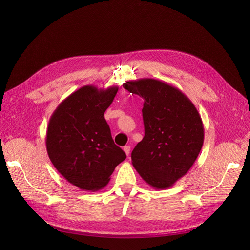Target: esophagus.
I'll return each instance as SVG.
<instances>
[{"label":"esophagus","mask_w":250,"mask_h":250,"mask_svg":"<svg viewBox=\"0 0 250 250\" xmlns=\"http://www.w3.org/2000/svg\"><path fill=\"white\" fill-rule=\"evenodd\" d=\"M123 150H124V152L126 153V155H129L130 154V146H125L123 148Z\"/></svg>","instance_id":"1"}]
</instances>
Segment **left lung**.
Listing matches in <instances>:
<instances>
[{
  "label": "left lung",
  "mask_w": 250,
  "mask_h": 250,
  "mask_svg": "<svg viewBox=\"0 0 250 250\" xmlns=\"http://www.w3.org/2000/svg\"><path fill=\"white\" fill-rule=\"evenodd\" d=\"M123 87L144 99L145 135L131 153L133 167L157 190L171 188L192 168L204 141L198 110L177 87L142 78Z\"/></svg>",
  "instance_id": "1"
}]
</instances>
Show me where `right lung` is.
Here are the masks:
<instances>
[{"instance_id":"add662e5","label":"right lung","mask_w":250,"mask_h":250,"mask_svg":"<svg viewBox=\"0 0 250 250\" xmlns=\"http://www.w3.org/2000/svg\"><path fill=\"white\" fill-rule=\"evenodd\" d=\"M118 86H82L52 113L46 147L53 166L73 186L95 192L106 186L126 154L111 138L104 119Z\"/></svg>"}]
</instances>
